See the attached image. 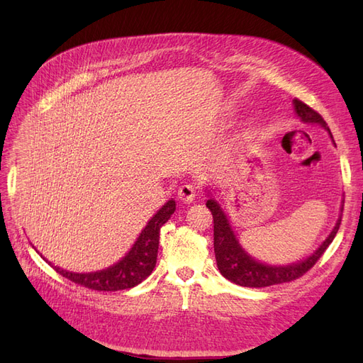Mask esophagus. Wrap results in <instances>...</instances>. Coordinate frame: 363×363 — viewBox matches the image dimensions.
Wrapping results in <instances>:
<instances>
[{"instance_id": "obj_1", "label": "esophagus", "mask_w": 363, "mask_h": 363, "mask_svg": "<svg viewBox=\"0 0 363 363\" xmlns=\"http://www.w3.org/2000/svg\"><path fill=\"white\" fill-rule=\"evenodd\" d=\"M196 196V186L194 183H184L179 189V199L183 203H192Z\"/></svg>"}]
</instances>
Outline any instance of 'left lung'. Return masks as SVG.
I'll return each instance as SVG.
<instances>
[{"label": "left lung", "instance_id": "8db88e82", "mask_svg": "<svg viewBox=\"0 0 363 363\" xmlns=\"http://www.w3.org/2000/svg\"><path fill=\"white\" fill-rule=\"evenodd\" d=\"M294 107H295L296 116H298L303 123L323 125L328 131L330 138L333 139L332 131L327 127L325 121L320 113L313 111L312 107L304 104L300 100H296V98L294 100ZM206 206L207 208H211L212 216H213V248H215L218 269L227 280L245 288H267V286H272V284L292 281L304 276V274L309 271L318 260H320V257L324 255L328 245L333 242V239L340 225V216H339L336 225L332 230V233L327 236V239L312 256L296 263H291V265L272 267V265H267V263H260L247 255L244 248L240 247L239 240L236 239L232 225H230L228 218L224 213L221 206H219L213 199L207 200Z\"/></svg>", "mask_w": 363, "mask_h": 363}]
</instances>
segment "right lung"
Returning <instances> with one entry per match:
<instances>
[{
	"label": "right lung",
	"mask_w": 363,
	"mask_h": 363,
	"mask_svg": "<svg viewBox=\"0 0 363 363\" xmlns=\"http://www.w3.org/2000/svg\"><path fill=\"white\" fill-rule=\"evenodd\" d=\"M175 211V201L169 200L167 204H163L160 211L152 216L145 228L142 230L135 245L127 255L121 259L113 267L96 271V272H69L59 267H52L51 262L45 257V262L56 269L60 276L68 279L80 286H84L92 291H123L135 288L136 284L144 281L152 272L157 262V250H159V238L160 228L168 221L171 215Z\"/></svg>",
	"instance_id": "1"
}]
</instances>
